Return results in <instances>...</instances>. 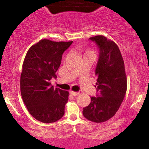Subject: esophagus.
I'll return each mask as SVG.
<instances>
[{
    "label": "esophagus",
    "mask_w": 149,
    "mask_h": 149,
    "mask_svg": "<svg viewBox=\"0 0 149 149\" xmlns=\"http://www.w3.org/2000/svg\"><path fill=\"white\" fill-rule=\"evenodd\" d=\"M71 95H73V96H77V95H79V92H71Z\"/></svg>",
    "instance_id": "obj_1"
}]
</instances>
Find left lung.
I'll use <instances>...</instances> for the list:
<instances>
[{"mask_svg":"<svg viewBox=\"0 0 149 149\" xmlns=\"http://www.w3.org/2000/svg\"><path fill=\"white\" fill-rule=\"evenodd\" d=\"M90 40L100 50L95 69L97 92L88 107L83 108V113L89 120L103 123L115 115L120 107L127 90V78L123 59L115 42L103 36Z\"/></svg>","mask_w":149,"mask_h":149,"instance_id":"1","label":"left lung"}]
</instances>
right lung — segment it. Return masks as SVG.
Here are the masks:
<instances>
[{"label": "right lung", "mask_w": 149, "mask_h": 149, "mask_svg": "<svg viewBox=\"0 0 149 149\" xmlns=\"http://www.w3.org/2000/svg\"><path fill=\"white\" fill-rule=\"evenodd\" d=\"M73 41L54 42L42 39L27 52L20 77L22 100L34 118L44 123L62 118L69 92L54 88L50 83L57 78L63 53Z\"/></svg>", "instance_id": "right-lung-1"}]
</instances>
